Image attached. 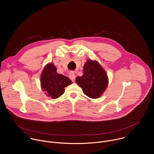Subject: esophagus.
<instances>
[{
    "instance_id": "1",
    "label": "esophagus",
    "mask_w": 154,
    "mask_h": 154,
    "mask_svg": "<svg viewBox=\"0 0 154 154\" xmlns=\"http://www.w3.org/2000/svg\"><path fill=\"white\" fill-rule=\"evenodd\" d=\"M69 77H70V79H71V80L73 82H75V74L73 72H70L69 73Z\"/></svg>"
}]
</instances>
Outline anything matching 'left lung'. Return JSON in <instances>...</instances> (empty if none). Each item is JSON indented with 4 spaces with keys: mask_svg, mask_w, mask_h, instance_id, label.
Instances as JSON below:
<instances>
[{
    "mask_svg": "<svg viewBox=\"0 0 154 154\" xmlns=\"http://www.w3.org/2000/svg\"><path fill=\"white\" fill-rule=\"evenodd\" d=\"M85 95L92 99L100 97L105 91L108 79L105 71L97 61L87 60L83 66V75L75 79Z\"/></svg>",
    "mask_w": 154,
    "mask_h": 154,
    "instance_id": "1",
    "label": "left lung"
}]
</instances>
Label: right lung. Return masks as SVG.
<instances>
[{"mask_svg": "<svg viewBox=\"0 0 154 154\" xmlns=\"http://www.w3.org/2000/svg\"><path fill=\"white\" fill-rule=\"evenodd\" d=\"M40 81L42 90L53 99L61 96L64 93V88L72 84L67 77L57 73L52 63L46 64L43 69Z\"/></svg>", "mask_w": 154, "mask_h": 154, "instance_id": "add662e5", "label": "right lung"}]
</instances>
